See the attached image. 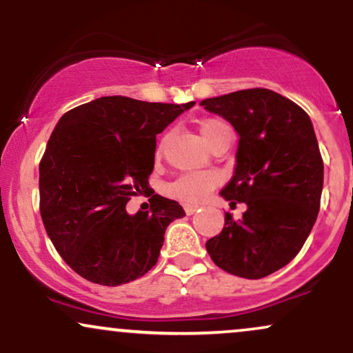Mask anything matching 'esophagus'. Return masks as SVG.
Wrapping results in <instances>:
<instances>
[{
  "label": "esophagus",
  "mask_w": 353,
  "mask_h": 353,
  "mask_svg": "<svg viewBox=\"0 0 353 353\" xmlns=\"http://www.w3.org/2000/svg\"><path fill=\"white\" fill-rule=\"evenodd\" d=\"M184 209H185V214H188V216H192L194 212H197V209H199V205L188 204V205H184Z\"/></svg>",
  "instance_id": "1"
}]
</instances>
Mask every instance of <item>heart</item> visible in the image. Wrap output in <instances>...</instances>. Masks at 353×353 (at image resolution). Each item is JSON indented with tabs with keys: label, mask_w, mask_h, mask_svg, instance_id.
I'll return each mask as SVG.
<instances>
[{
	"label": "heart",
	"mask_w": 353,
	"mask_h": 353,
	"mask_svg": "<svg viewBox=\"0 0 353 353\" xmlns=\"http://www.w3.org/2000/svg\"><path fill=\"white\" fill-rule=\"evenodd\" d=\"M225 132H230L229 125L219 119H208L201 125V134L209 145H212ZM161 149H163V144L159 145V151ZM214 185H216V177L210 174L190 172L171 182L168 190L171 196L184 202H199L208 196Z\"/></svg>",
	"instance_id": "1"
}]
</instances>
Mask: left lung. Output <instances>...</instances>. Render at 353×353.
Wrapping results in <instances>:
<instances>
[{
  "instance_id": "1",
  "label": "left lung",
  "mask_w": 353,
  "mask_h": 353,
  "mask_svg": "<svg viewBox=\"0 0 353 353\" xmlns=\"http://www.w3.org/2000/svg\"><path fill=\"white\" fill-rule=\"evenodd\" d=\"M239 134L236 169L221 190L230 205L219 236L205 249L225 272L262 279L282 269L302 249L320 208L323 163L309 114L270 89L255 88L201 101Z\"/></svg>"
}]
</instances>
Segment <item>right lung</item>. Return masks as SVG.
Instances as JSON below:
<instances>
[{
    "label": "right lung",
    "mask_w": 353,
    "mask_h": 353,
    "mask_svg": "<svg viewBox=\"0 0 353 353\" xmlns=\"http://www.w3.org/2000/svg\"><path fill=\"white\" fill-rule=\"evenodd\" d=\"M192 106L104 96L58 121L39 164V210L56 250L81 277L116 287L156 265L165 229L185 216L149 189L156 136ZM143 192L152 208L131 216L125 204Z\"/></svg>",
    "instance_id": "add662e5"
}]
</instances>
